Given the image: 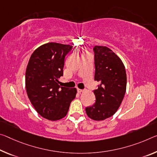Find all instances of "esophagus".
Listing matches in <instances>:
<instances>
[{
    "instance_id": "obj_1",
    "label": "esophagus",
    "mask_w": 157,
    "mask_h": 157,
    "mask_svg": "<svg viewBox=\"0 0 157 157\" xmlns=\"http://www.w3.org/2000/svg\"><path fill=\"white\" fill-rule=\"evenodd\" d=\"M78 92L79 94H80V93H82V92H83V90H82V89H78Z\"/></svg>"
}]
</instances>
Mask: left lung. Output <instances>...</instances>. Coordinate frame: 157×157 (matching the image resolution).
<instances>
[{
	"label": "left lung",
	"mask_w": 157,
	"mask_h": 157,
	"mask_svg": "<svg viewBox=\"0 0 157 157\" xmlns=\"http://www.w3.org/2000/svg\"><path fill=\"white\" fill-rule=\"evenodd\" d=\"M94 52V79L99 85L94 91L95 103L85 110L89 118L101 121L113 116L120 106L126 93V73L122 61L110 48L95 46Z\"/></svg>",
	"instance_id": "1"
}]
</instances>
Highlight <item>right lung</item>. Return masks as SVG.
Listing matches in <instances>:
<instances>
[{"instance_id":"right-lung-1","label":"right lung","mask_w":157,"mask_h":157,"mask_svg":"<svg viewBox=\"0 0 157 157\" xmlns=\"http://www.w3.org/2000/svg\"><path fill=\"white\" fill-rule=\"evenodd\" d=\"M72 45L49 43L38 47L30 57L25 84L30 101L39 114L51 121L66 116L76 88L59 85L64 59Z\"/></svg>"}]
</instances>
